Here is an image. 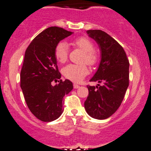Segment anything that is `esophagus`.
I'll list each match as a JSON object with an SVG mask.
<instances>
[{"instance_id": "esophagus-1", "label": "esophagus", "mask_w": 151, "mask_h": 151, "mask_svg": "<svg viewBox=\"0 0 151 151\" xmlns=\"http://www.w3.org/2000/svg\"><path fill=\"white\" fill-rule=\"evenodd\" d=\"M73 86L74 88H79L80 87V86H79L78 84H77V83H74L73 84Z\"/></svg>"}]
</instances>
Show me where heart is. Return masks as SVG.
<instances>
[{
  "label": "heart",
  "mask_w": 151,
  "mask_h": 151,
  "mask_svg": "<svg viewBox=\"0 0 151 151\" xmlns=\"http://www.w3.org/2000/svg\"><path fill=\"white\" fill-rule=\"evenodd\" d=\"M72 45L84 51L81 62L86 63L89 65H95L99 60V56L94 50V45L88 38L81 37L76 38L72 42ZM54 56L56 60L60 63H64L68 58V47L65 42H59L55 47ZM62 73L67 79L72 81L79 82L83 79L88 73V69L86 65L70 64L62 69Z\"/></svg>",
  "instance_id": "1"
}]
</instances>
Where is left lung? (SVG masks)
Here are the masks:
<instances>
[{
    "mask_svg": "<svg viewBox=\"0 0 151 151\" xmlns=\"http://www.w3.org/2000/svg\"><path fill=\"white\" fill-rule=\"evenodd\" d=\"M86 33L98 44L101 60L90 81L102 86H87L88 96L84 102L88 114L95 119L110 117L121 106L129 86V60L123 47L113 37L100 30Z\"/></svg>",
    "mask_w": 151,
    "mask_h": 151,
    "instance_id": "8db88e82",
    "label": "left lung"
}]
</instances>
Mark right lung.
Instances as JSON below:
<instances>
[{
	"label": "right lung",
	"mask_w": 151,
	"mask_h": 151,
	"mask_svg": "<svg viewBox=\"0 0 151 151\" xmlns=\"http://www.w3.org/2000/svg\"><path fill=\"white\" fill-rule=\"evenodd\" d=\"M72 32L52 26L36 36L25 52L21 70V88L31 113L40 121L51 122L63 111V98L73 88L70 80L63 81L58 71L54 49ZM52 81L58 82L52 86Z\"/></svg>",
	"instance_id": "right-lung-1"
}]
</instances>
